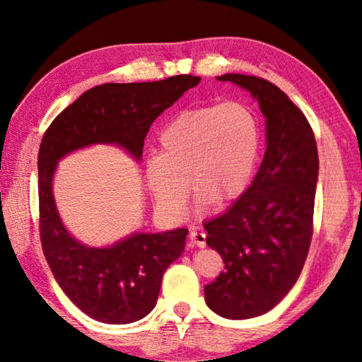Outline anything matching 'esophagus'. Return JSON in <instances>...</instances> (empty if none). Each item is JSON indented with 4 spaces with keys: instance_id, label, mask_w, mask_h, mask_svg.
Returning <instances> with one entry per match:
<instances>
[{
    "instance_id": "34e87169",
    "label": "esophagus",
    "mask_w": 362,
    "mask_h": 362,
    "mask_svg": "<svg viewBox=\"0 0 362 362\" xmlns=\"http://www.w3.org/2000/svg\"><path fill=\"white\" fill-rule=\"evenodd\" d=\"M189 241H192L194 246L204 247L206 246V233L198 230V228H193L192 231H189Z\"/></svg>"
}]
</instances>
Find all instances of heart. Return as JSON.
<instances>
[{
  "instance_id": "heart-1",
  "label": "heart",
  "mask_w": 362,
  "mask_h": 362,
  "mask_svg": "<svg viewBox=\"0 0 362 362\" xmlns=\"http://www.w3.org/2000/svg\"><path fill=\"white\" fill-rule=\"evenodd\" d=\"M260 142V121L243 102L180 113L161 132L158 158L145 168L158 209L169 216L185 209L188 180L214 203L238 198L252 180Z\"/></svg>"
}]
</instances>
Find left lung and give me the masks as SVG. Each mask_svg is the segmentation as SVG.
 <instances>
[{
  "instance_id": "1",
  "label": "left lung",
  "mask_w": 362,
  "mask_h": 362,
  "mask_svg": "<svg viewBox=\"0 0 362 362\" xmlns=\"http://www.w3.org/2000/svg\"><path fill=\"white\" fill-rule=\"evenodd\" d=\"M257 99L267 121V151L240 199L206 220V243L225 272L204 287L206 303L228 320H249L274 308L302 273L313 236L320 159L313 129L296 103L263 78L226 73Z\"/></svg>"
}]
</instances>
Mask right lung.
Returning <instances> with one entry per match:
<instances>
[{
  "label": "right lung",
  "mask_w": 362,
  "mask_h": 362,
  "mask_svg": "<svg viewBox=\"0 0 362 362\" xmlns=\"http://www.w3.org/2000/svg\"><path fill=\"white\" fill-rule=\"evenodd\" d=\"M201 81L177 75L153 83H107L86 90L47 127L38 153L40 238L65 296L107 324H129L155 308L163 274L185 250L188 230L134 233L112 247H89L65 230L52 196L57 161L94 144H116L140 159L144 140L164 110Z\"/></svg>",
  "instance_id": "obj_1"
}]
</instances>
